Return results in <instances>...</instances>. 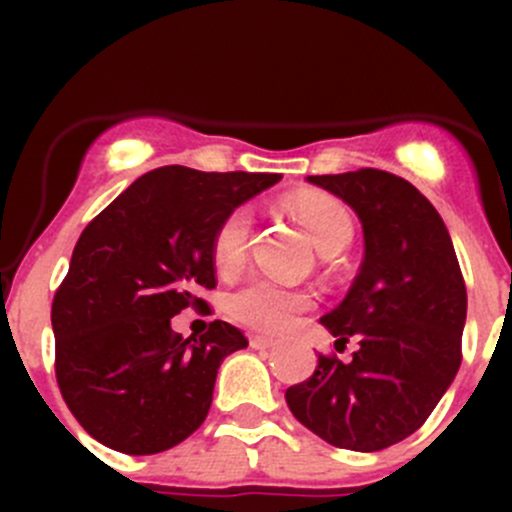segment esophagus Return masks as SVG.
Returning <instances> with one entry per match:
<instances>
[{
	"label": "esophagus",
	"instance_id": "obj_1",
	"mask_svg": "<svg viewBox=\"0 0 512 512\" xmlns=\"http://www.w3.org/2000/svg\"><path fill=\"white\" fill-rule=\"evenodd\" d=\"M250 347L252 349H272L275 347V342L267 337H260V334H255V337H250Z\"/></svg>",
	"mask_w": 512,
	"mask_h": 512
}]
</instances>
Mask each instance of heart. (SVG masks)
Wrapping results in <instances>:
<instances>
[{
  "mask_svg": "<svg viewBox=\"0 0 512 512\" xmlns=\"http://www.w3.org/2000/svg\"><path fill=\"white\" fill-rule=\"evenodd\" d=\"M294 218L302 223L307 235L322 255L332 257L352 242L354 220L344 203L327 193H299L289 200ZM252 215L247 208H235L220 220L213 232V265L220 275L240 270L250 250ZM312 307V297L302 289H289L277 282L255 277L237 287L227 299V312L235 322L265 334H282L297 322L299 314Z\"/></svg>",
  "mask_w": 512,
  "mask_h": 512,
  "instance_id": "heart-1",
  "label": "heart"
}]
</instances>
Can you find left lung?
<instances>
[{
  "instance_id": "left-lung-1",
  "label": "left lung",
  "mask_w": 512,
  "mask_h": 512,
  "mask_svg": "<svg viewBox=\"0 0 512 512\" xmlns=\"http://www.w3.org/2000/svg\"><path fill=\"white\" fill-rule=\"evenodd\" d=\"M364 225V262L322 324L359 342L352 361L319 354L285 399L299 423L337 448L381 451L426 423L461 366L466 282L451 235L426 195L376 168L309 175Z\"/></svg>"
}]
</instances>
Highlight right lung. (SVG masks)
<instances>
[{
	"mask_svg": "<svg viewBox=\"0 0 512 512\" xmlns=\"http://www.w3.org/2000/svg\"><path fill=\"white\" fill-rule=\"evenodd\" d=\"M280 173L163 165L128 185L81 232L54 294L56 384L76 421L128 456L168 451L198 431L215 376L247 337L215 319L183 339L170 319L215 289L213 232Z\"/></svg>",
	"mask_w": 512,
	"mask_h": 512,
	"instance_id": "right-lung-1",
	"label": "right lung"
}]
</instances>
